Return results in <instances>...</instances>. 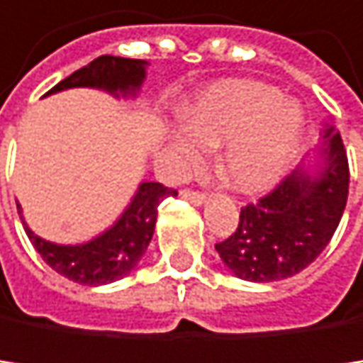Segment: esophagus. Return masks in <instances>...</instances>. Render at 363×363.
I'll use <instances>...</instances> for the list:
<instances>
[{"label": "esophagus", "mask_w": 363, "mask_h": 363, "mask_svg": "<svg viewBox=\"0 0 363 363\" xmlns=\"http://www.w3.org/2000/svg\"><path fill=\"white\" fill-rule=\"evenodd\" d=\"M180 196H183L185 200H189L191 204H196V206H200V204L206 200V196H204L202 191H191V189H185V191L180 194Z\"/></svg>", "instance_id": "obj_1"}]
</instances>
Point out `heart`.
Wrapping results in <instances>:
<instances>
[{"label":"heart","instance_id":"1","mask_svg":"<svg viewBox=\"0 0 363 363\" xmlns=\"http://www.w3.org/2000/svg\"><path fill=\"white\" fill-rule=\"evenodd\" d=\"M303 133V111L274 86L228 80L208 86L185 108V130L169 137L174 169L198 165L202 150L218 152L222 183L240 194L270 189L287 169Z\"/></svg>","mask_w":363,"mask_h":363}]
</instances>
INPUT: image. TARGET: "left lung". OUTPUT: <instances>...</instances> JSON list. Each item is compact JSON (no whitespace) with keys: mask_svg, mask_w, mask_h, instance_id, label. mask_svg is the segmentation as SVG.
Instances as JSON below:
<instances>
[{"mask_svg":"<svg viewBox=\"0 0 363 363\" xmlns=\"http://www.w3.org/2000/svg\"><path fill=\"white\" fill-rule=\"evenodd\" d=\"M348 159L340 133L323 130L315 161L246 204L228 240L216 244L224 266L242 281L272 283L305 270L327 248L348 198Z\"/></svg>","mask_w":363,"mask_h":363,"instance_id":"obj_1","label":"left lung"}]
</instances>
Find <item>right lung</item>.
<instances>
[{
	"instance_id": "1",
	"label": "right lung",
	"mask_w": 363,
	"mask_h": 363,
	"mask_svg": "<svg viewBox=\"0 0 363 363\" xmlns=\"http://www.w3.org/2000/svg\"><path fill=\"white\" fill-rule=\"evenodd\" d=\"M145 60L100 56L58 82L52 91H48V95L89 86L102 89L115 97H135L145 80ZM167 196H176V191L163 187L161 183H141L130 204L123 208V213L111 228L93 237L91 242L76 246L48 242L30 230L23 216L21 222L32 246L52 270L80 285H106L128 277L137 268L155 235L159 202ZM17 208L21 213V204H17Z\"/></svg>"
}]
</instances>
